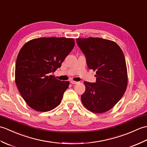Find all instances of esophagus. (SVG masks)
<instances>
[{
  "mask_svg": "<svg viewBox=\"0 0 147 147\" xmlns=\"http://www.w3.org/2000/svg\"><path fill=\"white\" fill-rule=\"evenodd\" d=\"M71 83L72 84H74H74H77V83H78V82H74V81H71Z\"/></svg>",
  "mask_w": 147,
  "mask_h": 147,
  "instance_id": "1",
  "label": "esophagus"
}]
</instances>
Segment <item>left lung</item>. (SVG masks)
Segmentation results:
<instances>
[{"instance_id": "obj_1", "label": "left lung", "mask_w": 147, "mask_h": 147, "mask_svg": "<svg viewBox=\"0 0 147 147\" xmlns=\"http://www.w3.org/2000/svg\"><path fill=\"white\" fill-rule=\"evenodd\" d=\"M90 69L96 71L95 83L85 82L82 104L94 113L110 110L123 96L127 85L126 60L116 43L100 38H76Z\"/></svg>"}]
</instances>
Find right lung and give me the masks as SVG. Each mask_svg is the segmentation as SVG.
Listing matches in <instances>:
<instances>
[{
	"label": "right lung",
	"instance_id": "obj_1",
	"mask_svg": "<svg viewBox=\"0 0 147 147\" xmlns=\"http://www.w3.org/2000/svg\"><path fill=\"white\" fill-rule=\"evenodd\" d=\"M74 44L73 38L42 37L30 40L21 49L16 62L15 82L31 108L47 112L60 104L69 82L51 74L61 67Z\"/></svg>",
	"mask_w": 147,
	"mask_h": 147
}]
</instances>
